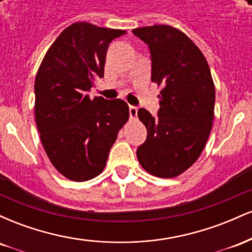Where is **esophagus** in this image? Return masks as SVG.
<instances>
[{"label":"esophagus","mask_w":252,"mask_h":252,"mask_svg":"<svg viewBox=\"0 0 252 252\" xmlns=\"http://www.w3.org/2000/svg\"><path fill=\"white\" fill-rule=\"evenodd\" d=\"M137 108L136 106H132L130 105L129 106V114H130V118H132V120H135L136 117H137Z\"/></svg>","instance_id":"obj_1"}]
</instances>
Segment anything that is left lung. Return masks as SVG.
Segmentation results:
<instances>
[{
	"instance_id": "1",
	"label": "left lung",
	"mask_w": 252,
	"mask_h": 252,
	"mask_svg": "<svg viewBox=\"0 0 252 252\" xmlns=\"http://www.w3.org/2000/svg\"><path fill=\"white\" fill-rule=\"evenodd\" d=\"M148 43L152 82L161 86L158 116L146 109L137 116L147 128L138 162L149 174L175 178L200 156L215 118L216 89L202 52L184 32L169 25L135 28Z\"/></svg>"
}]
</instances>
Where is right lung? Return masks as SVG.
<instances>
[{
	"mask_svg": "<svg viewBox=\"0 0 252 252\" xmlns=\"http://www.w3.org/2000/svg\"><path fill=\"white\" fill-rule=\"evenodd\" d=\"M123 30L74 22L46 52L37 70L35 122L51 163L72 181H88L103 172L118 131L129 120L122 99L90 98L104 76L109 43Z\"/></svg>",
	"mask_w": 252,
	"mask_h": 252,
	"instance_id": "obj_1",
	"label": "right lung"
}]
</instances>
